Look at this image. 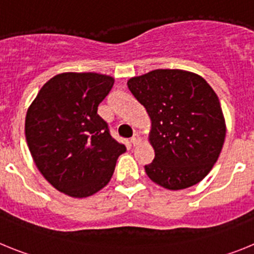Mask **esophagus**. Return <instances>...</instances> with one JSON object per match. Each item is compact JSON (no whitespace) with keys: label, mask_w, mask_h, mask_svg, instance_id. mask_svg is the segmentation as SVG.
<instances>
[{"label":"esophagus","mask_w":254,"mask_h":254,"mask_svg":"<svg viewBox=\"0 0 254 254\" xmlns=\"http://www.w3.org/2000/svg\"><path fill=\"white\" fill-rule=\"evenodd\" d=\"M141 142V137L138 134H133V137L131 138V145L132 146H137L138 143Z\"/></svg>","instance_id":"esophagus-1"}]
</instances>
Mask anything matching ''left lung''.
Listing matches in <instances>:
<instances>
[{
  "instance_id": "left-lung-1",
  "label": "left lung",
  "mask_w": 254,
  "mask_h": 254,
  "mask_svg": "<svg viewBox=\"0 0 254 254\" xmlns=\"http://www.w3.org/2000/svg\"><path fill=\"white\" fill-rule=\"evenodd\" d=\"M129 91L150 120L152 163L147 177L167 190H185L208 174L225 140L219 98L205 78L182 69H154L129 78Z\"/></svg>"
}]
</instances>
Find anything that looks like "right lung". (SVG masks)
Segmentation results:
<instances>
[{
	"label": "right lung",
	"instance_id": "obj_1",
	"mask_svg": "<svg viewBox=\"0 0 254 254\" xmlns=\"http://www.w3.org/2000/svg\"><path fill=\"white\" fill-rule=\"evenodd\" d=\"M113 84V77L95 72L60 73L43 85L26 113V142L35 165L71 197L91 196L107 186L126 151L98 114Z\"/></svg>",
	"mask_w": 254,
	"mask_h": 254
}]
</instances>
